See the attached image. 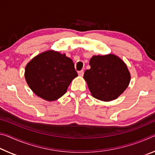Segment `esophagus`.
<instances>
[{
    "mask_svg": "<svg viewBox=\"0 0 155 155\" xmlns=\"http://www.w3.org/2000/svg\"><path fill=\"white\" fill-rule=\"evenodd\" d=\"M78 75L80 76V77H83V74H84L83 70H80V71H78Z\"/></svg>",
    "mask_w": 155,
    "mask_h": 155,
    "instance_id": "obj_1",
    "label": "esophagus"
}]
</instances>
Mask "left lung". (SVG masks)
I'll list each match as a JSON object with an SVG mask.
<instances>
[{
  "mask_svg": "<svg viewBox=\"0 0 155 155\" xmlns=\"http://www.w3.org/2000/svg\"><path fill=\"white\" fill-rule=\"evenodd\" d=\"M90 65L83 78L94 98L111 101L118 98L129 85L130 74L127 65L114 54L94 55Z\"/></svg>",
  "mask_w": 155,
  "mask_h": 155,
  "instance_id": "1",
  "label": "left lung"
}]
</instances>
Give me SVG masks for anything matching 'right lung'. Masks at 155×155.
<instances>
[{
	"mask_svg": "<svg viewBox=\"0 0 155 155\" xmlns=\"http://www.w3.org/2000/svg\"><path fill=\"white\" fill-rule=\"evenodd\" d=\"M77 76L72 60L52 50L33 57L26 65L25 72L31 90L47 101H56L64 95Z\"/></svg>",
	"mask_w": 155,
	"mask_h": 155,
	"instance_id": "obj_1",
	"label": "right lung"
}]
</instances>
